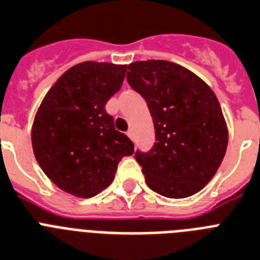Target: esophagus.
<instances>
[{
    "label": "esophagus",
    "mask_w": 260,
    "mask_h": 260,
    "mask_svg": "<svg viewBox=\"0 0 260 260\" xmlns=\"http://www.w3.org/2000/svg\"><path fill=\"white\" fill-rule=\"evenodd\" d=\"M127 136L129 137L131 140H133V132H132V129H129V131H128V132H127Z\"/></svg>",
    "instance_id": "obj_1"
}]
</instances>
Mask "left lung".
Returning <instances> with one entry per match:
<instances>
[{"mask_svg": "<svg viewBox=\"0 0 260 260\" xmlns=\"http://www.w3.org/2000/svg\"><path fill=\"white\" fill-rule=\"evenodd\" d=\"M127 81L148 103L155 143L136 152L146 184L170 199L199 192L224 159L228 127L217 96L195 73L165 60L128 65Z\"/></svg>", "mask_w": 260, "mask_h": 260, "instance_id": "obj_1", "label": "left lung"}]
</instances>
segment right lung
<instances>
[{"instance_id":"add662e5","label":"right lung","mask_w":260,"mask_h":260,"mask_svg":"<svg viewBox=\"0 0 260 260\" xmlns=\"http://www.w3.org/2000/svg\"><path fill=\"white\" fill-rule=\"evenodd\" d=\"M125 72L127 65L81 62L68 69L43 99L31 129L34 154L65 192L95 196L111 184L121 158L135 152L105 108L120 90Z\"/></svg>"}]
</instances>
